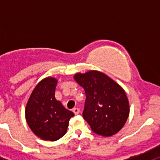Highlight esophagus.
I'll return each instance as SVG.
<instances>
[{
	"mask_svg": "<svg viewBox=\"0 0 160 160\" xmlns=\"http://www.w3.org/2000/svg\"><path fill=\"white\" fill-rule=\"evenodd\" d=\"M73 112L74 113V114H78L80 113V109L75 107V108L73 109Z\"/></svg>",
	"mask_w": 160,
	"mask_h": 160,
	"instance_id": "34e87169",
	"label": "esophagus"
}]
</instances>
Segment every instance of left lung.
<instances>
[{"label":"left lung","instance_id":"8db88e82","mask_svg":"<svg viewBox=\"0 0 160 160\" xmlns=\"http://www.w3.org/2000/svg\"><path fill=\"white\" fill-rule=\"evenodd\" d=\"M73 78L85 90L83 118L94 133L109 137L123 128L130 113L125 90L102 72L77 73Z\"/></svg>","mask_w":160,"mask_h":160}]
</instances>
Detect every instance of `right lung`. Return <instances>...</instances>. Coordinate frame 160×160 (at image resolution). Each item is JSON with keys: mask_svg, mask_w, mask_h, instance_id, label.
<instances>
[{"mask_svg": "<svg viewBox=\"0 0 160 160\" xmlns=\"http://www.w3.org/2000/svg\"><path fill=\"white\" fill-rule=\"evenodd\" d=\"M58 80L45 78L38 83L25 107V119L31 131L43 140L56 141L67 131L69 121L74 115L55 98Z\"/></svg>", "mask_w": 160, "mask_h": 160, "instance_id": "1", "label": "right lung"}]
</instances>
